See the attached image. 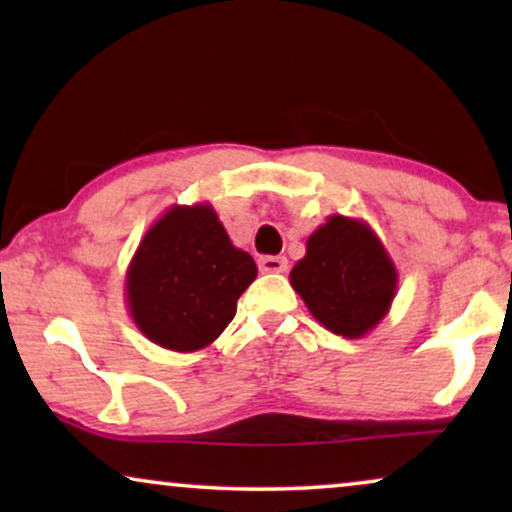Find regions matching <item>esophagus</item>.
Masks as SVG:
<instances>
[{
  "label": "esophagus",
  "instance_id": "34e87169",
  "mask_svg": "<svg viewBox=\"0 0 512 512\" xmlns=\"http://www.w3.org/2000/svg\"><path fill=\"white\" fill-rule=\"evenodd\" d=\"M258 268H261V272H286L289 261L284 256H263L258 261Z\"/></svg>",
  "mask_w": 512,
  "mask_h": 512
}]
</instances>
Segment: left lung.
<instances>
[{
  "mask_svg": "<svg viewBox=\"0 0 512 512\" xmlns=\"http://www.w3.org/2000/svg\"><path fill=\"white\" fill-rule=\"evenodd\" d=\"M305 256L289 282L321 326L342 338H363L387 317L398 272L375 230L333 214L307 237Z\"/></svg>",
  "mask_w": 512,
  "mask_h": 512,
  "instance_id": "8db88e82",
  "label": "left lung"
}]
</instances>
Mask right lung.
<instances>
[{
	"label": "right lung",
	"mask_w": 512,
	"mask_h": 512,
	"mask_svg": "<svg viewBox=\"0 0 512 512\" xmlns=\"http://www.w3.org/2000/svg\"><path fill=\"white\" fill-rule=\"evenodd\" d=\"M256 275L254 258L230 242L209 202L172 205L132 256L125 303L151 342L198 352L226 331Z\"/></svg>",
	"instance_id": "1"
}]
</instances>
